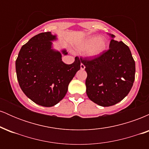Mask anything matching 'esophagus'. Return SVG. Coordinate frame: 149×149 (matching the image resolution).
Masks as SVG:
<instances>
[{
  "label": "esophagus",
  "mask_w": 149,
  "mask_h": 149,
  "mask_svg": "<svg viewBox=\"0 0 149 149\" xmlns=\"http://www.w3.org/2000/svg\"><path fill=\"white\" fill-rule=\"evenodd\" d=\"M85 65L83 64V63H81V64H80V69L84 70V69H85Z\"/></svg>",
  "instance_id": "34e87169"
}]
</instances>
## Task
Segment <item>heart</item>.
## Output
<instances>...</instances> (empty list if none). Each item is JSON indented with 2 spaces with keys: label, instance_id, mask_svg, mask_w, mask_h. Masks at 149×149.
<instances>
[{
  "label": "heart",
  "instance_id": "1",
  "mask_svg": "<svg viewBox=\"0 0 149 149\" xmlns=\"http://www.w3.org/2000/svg\"><path fill=\"white\" fill-rule=\"evenodd\" d=\"M107 42L104 39L100 38L97 36L89 37L78 45L80 50H87V54L89 57H96L100 55L107 48Z\"/></svg>",
  "mask_w": 149,
  "mask_h": 149
}]
</instances>
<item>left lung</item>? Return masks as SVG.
<instances>
[{"label": "left lung", "mask_w": 149, "mask_h": 149, "mask_svg": "<svg viewBox=\"0 0 149 149\" xmlns=\"http://www.w3.org/2000/svg\"><path fill=\"white\" fill-rule=\"evenodd\" d=\"M80 59L88 73L85 85L90 100L102 107H110L128 95L134 81L135 61L123 42L111 39L109 49L98 57Z\"/></svg>", "instance_id": "8db88e82"}]
</instances>
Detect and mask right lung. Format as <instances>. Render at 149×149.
Instances as JSON below:
<instances>
[{"label": "right lung", "mask_w": 149, "mask_h": 149, "mask_svg": "<svg viewBox=\"0 0 149 149\" xmlns=\"http://www.w3.org/2000/svg\"><path fill=\"white\" fill-rule=\"evenodd\" d=\"M56 39L50 32L40 33L22 47L16 59L17 77L24 93L36 104L53 107L64 98L68 86L80 69L79 57L71 64L61 61L59 52L51 49ZM64 54L66 51H62Z\"/></svg>", "instance_id": "1"}]
</instances>
